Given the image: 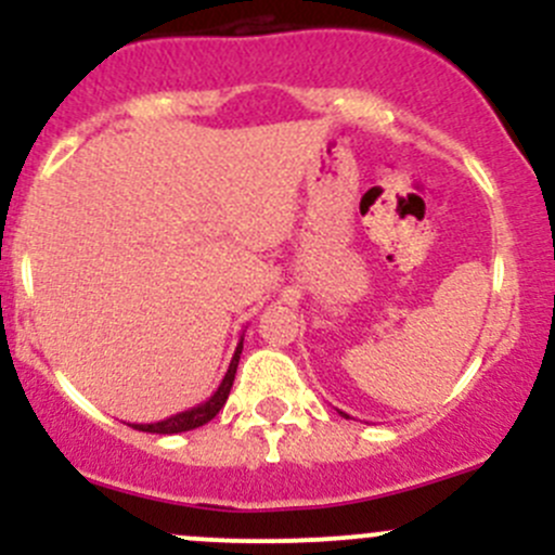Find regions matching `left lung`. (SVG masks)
Masks as SVG:
<instances>
[{
  "label": "left lung",
  "instance_id": "8db88e82",
  "mask_svg": "<svg viewBox=\"0 0 555 555\" xmlns=\"http://www.w3.org/2000/svg\"><path fill=\"white\" fill-rule=\"evenodd\" d=\"M340 416H344V418H349V416H346V413H344V411H340Z\"/></svg>",
  "mask_w": 555,
  "mask_h": 555
}]
</instances>
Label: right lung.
I'll return each instance as SVG.
<instances>
[{
	"label": "right lung",
	"instance_id": "1",
	"mask_svg": "<svg viewBox=\"0 0 555 555\" xmlns=\"http://www.w3.org/2000/svg\"><path fill=\"white\" fill-rule=\"evenodd\" d=\"M242 349H244V335L238 338V346H236V351H233L231 365H228V373L222 376V382H220V386H217L215 395L206 397V400L198 402V405L188 408V411H179L169 418H160V422L133 424V429H139V433H153V435H177V433H190V429H198V427H204L206 422H211V418H215L217 413L222 411L228 395H231V386H233V378H236L238 360H242Z\"/></svg>",
	"mask_w": 555,
	"mask_h": 555
}]
</instances>
